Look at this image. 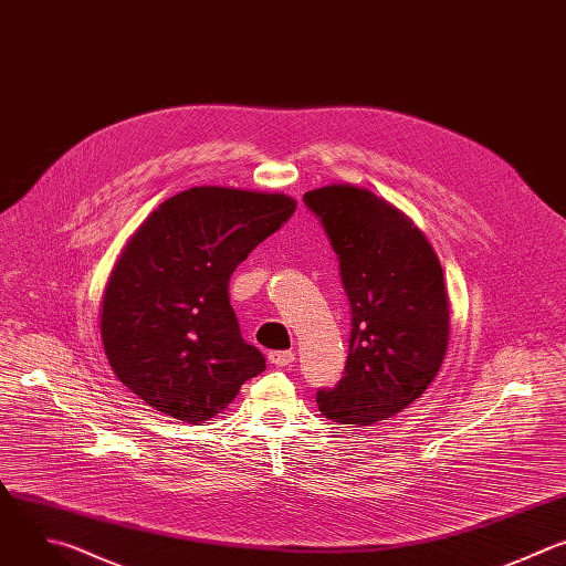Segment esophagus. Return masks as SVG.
Returning a JSON list of instances; mask_svg holds the SVG:
<instances>
[{"label": "esophagus", "mask_w": 566, "mask_h": 566, "mask_svg": "<svg viewBox=\"0 0 566 566\" xmlns=\"http://www.w3.org/2000/svg\"><path fill=\"white\" fill-rule=\"evenodd\" d=\"M270 364H274L276 368H287L294 364V353L292 350H272L270 355Z\"/></svg>", "instance_id": "esophagus-1"}]
</instances>
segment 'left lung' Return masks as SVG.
Instances as JSON below:
<instances>
[{
	"instance_id": "obj_1",
	"label": "left lung",
	"mask_w": 566,
	"mask_h": 566,
	"mask_svg": "<svg viewBox=\"0 0 566 566\" xmlns=\"http://www.w3.org/2000/svg\"><path fill=\"white\" fill-rule=\"evenodd\" d=\"M336 254L350 303L344 377L316 390L338 423L388 419L430 386L448 346L443 272L426 237L386 200L353 185L303 196Z\"/></svg>"
}]
</instances>
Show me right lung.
<instances>
[{
  "label": "right lung",
  "instance_id": "right-lung-1",
  "mask_svg": "<svg viewBox=\"0 0 566 566\" xmlns=\"http://www.w3.org/2000/svg\"><path fill=\"white\" fill-rule=\"evenodd\" d=\"M296 202L283 193L191 187L134 234L102 301V344L118 379L187 423L211 419L265 357L241 336L228 283L279 232Z\"/></svg>",
  "mask_w": 566,
  "mask_h": 566
}]
</instances>
